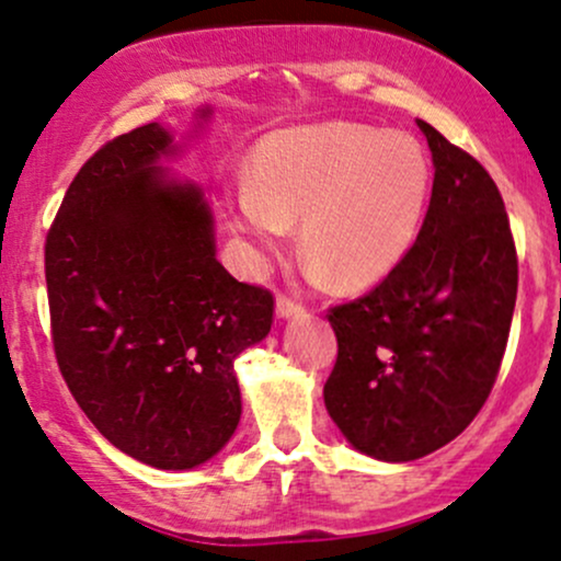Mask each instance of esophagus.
<instances>
[{
  "mask_svg": "<svg viewBox=\"0 0 561 561\" xmlns=\"http://www.w3.org/2000/svg\"><path fill=\"white\" fill-rule=\"evenodd\" d=\"M275 314H278V318H301V314H305V307H301L299 301H294L291 297H286V294H278V299H275Z\"/></svg>",
  "mask_w": 561,
  "mask_h": 561,
  "instance_id": "1",
  "label": "esophagus"
}]
</instances>
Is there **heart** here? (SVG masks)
Masks as SVG:
<instances>
[{
    "mask_svg": "<svg viewBox=\"0 0 561 561\" xmlns=\"http://www.w3.org/2000/svg\"><path fill=\"white\" fill-rule=\"evenodd\" d=\"M432 163L405 131L325 122L273 131L256 145L251 185L232 198V228L254 260L278 251L299 217L314 275L347 288L387 278L416 243Z\"/></svg>",
    "mask_w": 561,
    "mask_h": 561,
    "instance_id": "obj_1",
    "label": "heart"
}]
</instances>
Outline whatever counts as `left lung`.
Instances as JSON below:
<instances>
[{"label":"left lung","mask_w":561,"mask_h":561,"mask_svg":"<svg viewBox=\"0 0 561 561\" xmlns=\"http://www.w3.org/2000/svg\"><path fill=\"white\" fill-rule=\"evenodd\" d=\"M419 129L434 182L416 243L374 291L329 312V416L352 448L392 463L430 456L474 421L517 301V249L493 178L421 118Z\"/></svg>","instance_id":"1"}]
</instances>
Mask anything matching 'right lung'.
Segmentation results:
<instances>
[{"mask_svg": "<svg viewBox=\"0 0 561 561\" xmlns=\"http://www.w3.org/2000/svg\"><path fill=\"white\" fill-rule=\"evenodd\" d=\"M172 153L156 122L105 142L68 185L44 275L73 400L118 450L180 471L209 461L236 432L232 363L270 333L273 294L217 262L204 191L163 172Z\"/></svg>", "mask_w": 561, "mask_h": 561, "instance_id": "right-lung-1", "label": "right lung"}]
</instances>
